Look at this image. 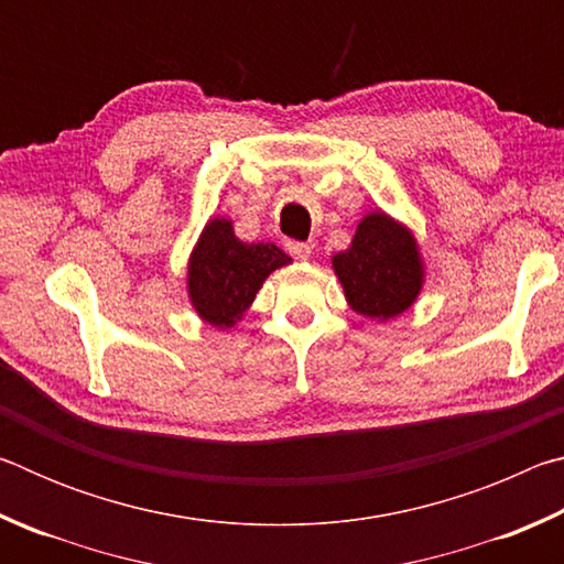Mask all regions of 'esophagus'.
<instances>
[{
    "label": "esophagus",
    "mask_w": 564,
    "mask_h": 564,
    "mask_svg": "<svg viewBox=\"0 0 564 564\" xmlns=\"http://www.w3.org/2000/svg\"><path fill=\"white\" fill-rule=\"evenodd\" d=\"M285 251H289L293 259H299V261L311 259V246L303 243V241H289V243H285Z\"/></svg>",
    "instance_id": "1"
}]
</instances>
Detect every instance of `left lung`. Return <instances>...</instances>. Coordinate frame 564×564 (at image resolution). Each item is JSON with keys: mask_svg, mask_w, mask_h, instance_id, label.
<instances>
[{"mask_svg": "<svg viewBox=\"0 0 564 564\" xmlns=\"http://www.w3.org/2000/svg\"><path fill=\"white\" fill-rule=\"evenodd\" d=\"M348 305L370 321H390L415 303L425 265L413 231L386 212L360 218L346 251L330 259Z\"/></svg>", "mask_w": 564, "mask_h": 564, "instance_id": "left-lung-1", "label": "left lung"}]
</instances>
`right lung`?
I'll return each mask as SVG.
<instances>
[{
    "label": "right lung",
    "instance_id": "right-lung-1",
    "mask_svg": "<svg viewBox=\"0 0 564 564\" xmlns=\"http://www.w3.org/2000/svg\"><path fill=\"white\" fill-rule=\"evenodd\" d=\"M275 243H246L234 234L231 218H208L191 251L186 289L198 318L214 328H234L251 308L269 275L289 265Z\"/></svg>",
    "mask_w": 564,
    "mask_h": 564
}]
</instances>
